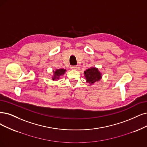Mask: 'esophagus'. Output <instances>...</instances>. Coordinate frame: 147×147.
Returning <instances> with one entry per match:
<instances>
[{"label": "esophagus", "mask_w": 147, "mask_h": 147, "mask_svg": "<svg viewBox=\"0 0 147 147\" xmlns=\"http://www.w3.org/2000/svg\"><path fill=\"white\" fill-rule=\"evenodd\" d=\"M78 68V66H72L71 67V68L73 69H77Z\"/></svg>", "instance_id": "1"}]
</instances>
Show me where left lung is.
I'll return each mask as SVG.
<instances>
[{"mask_svg": "<svg viewBox=\"0 0 147 147\" xmlns=\"http://www.w3.org/2000/svg\"><path fill=\"white\" fill-rule=\"evenodd\" d=\"M84 77L86 79V82L90 85L94 84L96 82H99L102 78V73L99 69L93 67L86 69L84 73Z\"/></svg>", "mask_w": 147, "mask_h": 147, "instance_id": "left-lung-1", "label": "left lung"}]
</instances>
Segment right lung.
Listing matches in <instances>:
<instances>
[{"label":"right lung","mask_w":147,"mask_h":147,"mask_svg":"<svg viewBox=\"0 0 147 147\" xmlns=\"http://www.w3.org/2000/svg\"><path fill=\"white\" fill-rule=\"evenodd\" d=\"M67 71L66 69L64 68H60V69H56L53 71V74L52 76V80H58L60 78V77L64 75L65 72Z\"/></svg>","instance_id":"obj_1"}]
</instances>
